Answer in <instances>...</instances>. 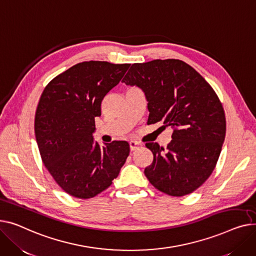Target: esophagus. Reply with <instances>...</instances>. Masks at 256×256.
Instances as JSON below:
<instances>
[{"label": "esophagus", "mask_w": 256, "mask_h": 256, "mask_svg": "<svg viewBox=\"0 0 256 256\" xmlns=\"http://www.w3.org/2000/svg\"><path fill=\"white\" fill-rule=\"evenodd\" d=\"M129 146H130V150H131V151H135V150L138 148L142 146V144L138 142L131 140V142H129Z\"/></svg>", "instance_id": "1"}]
</instances>
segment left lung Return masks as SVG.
Here are the masks:
<instances>
[{
    "instance_id": "1",
    "label": "left lung",
    "mask_w": 256,
    "mask_h": 256,
    "mask_svg": "<svg viewBox=\"0 0 256 256\" xmlns=\"http://www.w3.org/2000/svg\"><path fill=\"white\" fill-rule=\"evenodd\" d=\"M123 82L144 92L148 124L162 121L174 129L166 148L146 144L154 156L144 168L148 182L170 196L200 188L216 168L226 132L224 110L213 88L176 58L132 64Z\"/></svg>"
}]
</instances>
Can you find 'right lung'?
I'll list each match as a JSON object with an SVG mask.
<instances>
[{
	"mask_svg": "<svg viewBox=\"0 0 256 256\" xmlns=\"http://www.w3.org/2000/svg\"><path fill=\"white\" fill-rule=\"evenodd\" d=\"M130 64L88 61L58 74L44 88L35 114L42 162L71 196L88 200L108 189L130 152L125 140L94 142L101 102Z\"/></svg>",
	"mask_w": 256,
	"mask_h": 256,
	"instance_id": "right-lung-1",
	"label": "right lung"
}]
</instances>
